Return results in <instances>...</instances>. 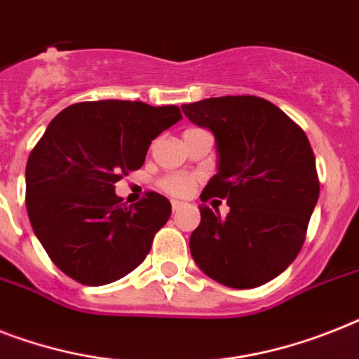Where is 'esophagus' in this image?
Listing matches in <instances>:
<instances>
[{"mask_svg": "<svg viewBox=\"0 0 359 359\" xmlns=\"http://www.w3.org/2000/svg\"><path fill=\"white\" fill-rule=\"evenodd\" d=\"M184 206H186L184 201H171V208H173V212H180Z\"/></svg>", "mask_w": 359, "mask_h": 359, "instance_id": "obj_1", "label": "esophagus"}]
</instances>
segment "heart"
<instances>
[{"mask_svg": "<svg viewBox=\"0 0 359 359\" xmlns=\"http://www.w3.org/2000/svg\"><path fill=\"white\" fill-rule=\"evenodd\" d=\"M194 184V177H189V175L186 173L168 175V177H164V179L160 180V188L164 189V191H168V194L177 195V197H186V195L191 194Z\"/></svg>", "mask_w": 359, "mask_h": 359, "instance_id": "1", "label": "heart"}]
</instances>
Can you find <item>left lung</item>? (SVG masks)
I'll return each instance as SVG.
<instances>
[{
    "mask_svg": "<svg viewBox=\"0 0 359 359\" xmlns=\"http://www.w3.org/2000/svg\"><path fill=\"white\" fill-rule=\"evenodd\" d=\"M191 123L215 138L217 173L201 201L225 199L230 212L201 205L189 250L212 280L250 290L290 267L304 243L319 199L316 156L304 130L255 95L182 104Z\"/></svg>",
    "mask_w": 359,
    "mask_h": 359,
    "instance_id": "1",
    "label": "left lung"
}]
</instances>
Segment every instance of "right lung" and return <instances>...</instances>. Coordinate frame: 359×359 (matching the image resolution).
Returning <instances> with one entry per match:
<instances>
[{
    "instance_id": "obj_1",
    "label": "right lung",
    "mask_w": 359,
    "mask_h": 359,
    "mask_svg": "<svg viewBox=\"0 0 359 359\" xmlns=\"http://www.w3.org/2000/svg\"><path fill=\"white\" fill-rule=\"evenodd\" d=\"M182 119L179 107L86 101L55 116L25 168L34 236L58 269L84 285L129 275L149 255L171 203L149 191L125 205L114 184L140 170L151 140Z\"/></svg>"
}]
</instances>
